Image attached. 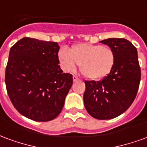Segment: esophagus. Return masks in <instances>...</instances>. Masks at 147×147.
Returning a JSON list of instances; mask_svg holds the SVG:
<instances>
[{
	"mask_svg": "<svg viewBox=\"0 0 147 147\" xmlns=\"http://www.w3.org/2000/svg\"><path fill=\"white\" fill-rule=\"evenodd\" d=\"M77 80H79V78H78V76H73L74 82H76V81H77Z\"/></svg>",
	"mask_w": 147,
	"mask_h": 147,
	"instance_id": "34e87169",
	"label": "esophagus"
}]
</instances>
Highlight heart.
<instances>
[{"mask_svg": "<svg viewBox=\"0 0 147 147\" xmlns=\"http://www.w3.org/2000/svg\"><path fill=\"white\" fill-rule=\"evenodd\" d=\"M58 58L64 71L74 70L80 65L81 73L91 80H100L108 76L115 65L113 50L107 46L80 43L73 45L70 51L62 48Z\"/></svg>", "mask_w": 147, "mask_h": 147, "instance_id": "obj_1", "label": "heart"}]
</instances>
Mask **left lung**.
Returning <instances> with one entry per match:
<instances>
[{"label": "left lung", "mask_w": 147, "mask_h": 147, "mask_svg": "<svg viewBox=\"0 0 147 147\" xmlns=\"http://www.w3.org/2000/svg\"><path fill=\"white\" fill-rule=\"evenodd\" d=\"M115 54V65L108 76L100 81H85L83 94L87 113L98 120L120 116L136 98L141 79L137 49L125 38L105 39Z\"/></svg>", "instance_id": "left-lung-1"}]
</instances>
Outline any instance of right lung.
<instances>
[{"mask_svg": "<svg viewBox=\"0 0 147 147\" xmlns=\"http://www.w3.org/2000/svg\"><path fill=\"white\" fill-rule=\"evenodd\" d=\"M57 42L24 38L10 49L5 70L12 105L24 117L49 121L61 113L71 87L72 75L59 65Z\"/></svg>", "mask_w": 147, "mask_h": 147, "instance_id": "1", "label": "right lung"}]
</instances>
